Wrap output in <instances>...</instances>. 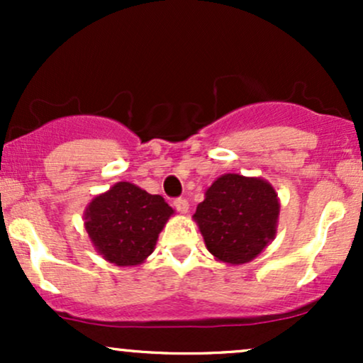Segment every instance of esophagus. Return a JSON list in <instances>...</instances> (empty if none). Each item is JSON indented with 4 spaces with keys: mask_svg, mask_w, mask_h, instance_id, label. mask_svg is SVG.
Segmentation results:
<instances>
[{
    "mask_svg": "<svg viewBox=\"0 0 363 363\" xmlns=\"http://www.w3.org/2000/svg\"><path fill=\"white\" fill-rule=\"evenodd\" d=\"M174 206H176V210L182 215H186L187 211H189V203H187V199H182V198L176 199V201H174Z\"/></svg>",
    "mask_w": 363,
    "mask_h": 363,
    "instance_id": "esophagus-1",
    "label": "esophagus"
}]
</instances>
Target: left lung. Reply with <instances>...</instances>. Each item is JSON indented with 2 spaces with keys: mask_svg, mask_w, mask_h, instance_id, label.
I'll use <instances>...</instances> for the list:
<instances>
[{
  "mask_svg": "<svg viewBox=\"0 0 363 363\" xmlns=\"http://www.w3.org/2000/svg\"><path fill=\"white\" fill-rule=\"evenodd\" d=\"M280 198L266 179L228 172L205 191L193 220L215 259L239 266L277 237Z\"/></svg>",
  "mask_w": 363,
  "mask_h": 363,
  "instance_id": "left-lung-1",
  "label": "left lung"
}]
</instances>
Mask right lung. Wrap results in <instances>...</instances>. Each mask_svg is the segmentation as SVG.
Wrapping results in <instances>:
<instances>
[{"instance_id": "add662e5", "label": "right lung", "mask_w": 363, "mask_h": 363, "mask_svg": "<svg viewBox=\"0 0 363 363\" xmlns=\"http://www.w3.org/2000/svg\"><path fill=\"white\" fill-rule=\"evenodd\" d=\"M174 210L160 194L131 182H116L86 205L83 220L90 242L116 266H138L155 251L158 234Z\"/></svg>"}]
</instances>
